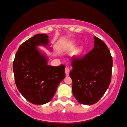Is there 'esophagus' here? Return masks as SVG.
Segmentation results:
<instances>
[{
    "mask_svg": "<svg viewBox=\"0 0 127 127\" xmlns=\"http://www.w3.org/2000/svg\"><path fill=\"white\" fill-rule=\"evenodd\" d=\"M69 68L67 66L66 67V68H65V73H66V76H68V75H69Z\"/></svg>",
    "mask_w": 127,
    "mask_h": 127,
    "instance_id": "1",
    "label": "esophagus"
}]
</instances>
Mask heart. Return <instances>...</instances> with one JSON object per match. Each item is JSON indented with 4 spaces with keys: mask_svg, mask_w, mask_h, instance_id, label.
Masks as SVG:
<instances>
[{
    "mask_svg": "<svg viewBox=\"0 0 127 127\" xmlns=\"http://www.w3.org/2000/svg\"><path fill=\"white\" fill-rule=\"evenodd\" d=\"M74 44H72V47H74ZM82 51H83V48H79V49H78V50L76 51V55H79V54H81V53L82 52Z\"/></svg>",
    "mask_w": 127,
    "mask_h": 127,
    "instance_id": "obj_1",
    "label": "heart"
}]
</instances>
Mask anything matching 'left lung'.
<instances>
[{
	"label": "left lung",
	"instance_id": "obj_1",
	"mask_svg": "<svg viewBox=\"0 0 127 127\" xmlns=\"http://www.w3.org/2000/svg\"><path fill=\"white\" fill-rule=\"evenodd\" d=\"M94 48L83 58H73L72 93L78 102L85 105L96 103L111 82L112 57L104 41L94 37Z\"/></svg>",
	"mask_w": 127,
	"mask_h": 127
}]
</instances>
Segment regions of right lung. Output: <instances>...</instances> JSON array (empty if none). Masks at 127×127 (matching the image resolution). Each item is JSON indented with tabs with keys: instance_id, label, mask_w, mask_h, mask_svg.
Here are the masks:
<instances>
[{
	"instance_id": "obj_1",
	"label": "right lung",
	"mask_w": 127,
	"mask_h": 127,
	"mask_svg": "<svg viewBox=\"0 0 127 127\" xmlns=\"http://www.w3.org/2000/svg\"><path fill=\"white\" fill-rule=\"evenodd\" d=\"M48 35L37 34L22 43L13 62V72L18 90L32 104L42 105L49 102L58 85L65 78V66L48 64V57L38 47L48 49Z\"/></svg>"
}]
</instances>
